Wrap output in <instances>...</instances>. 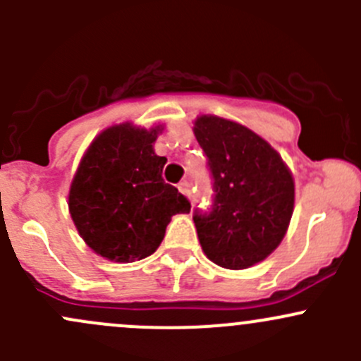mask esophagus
<instances>
[{
	"label": "esophagus",
	"mask_w": 361,
	"mask_h": 361,
	"mask_svg": "<svg viewBox=\"0 0 361 361\" xmlns=\"http://www.w3.org/2000/svg\"><path fill=\"white\" fill-rule=\"evenodd\" d=\"M178 188H180V192L185 195V197L192 199V190H190V183H188V181H181V183L178 185Z\"/></svg>",
	"instance_id": "obj_1"
}]
</instances>
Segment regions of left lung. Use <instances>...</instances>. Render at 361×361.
I'll use <instances>...</instances> for the list:
<instances>
[{
  "mask_svg": "<svg viewBox=\"0 0 361 361\" xmlns=\"http://www.w3.org/2000/svg\"><path fill=\"white\" fill-rule=\"evenodd\" d=\"M194 134L213 180L211 207L194 211L199 243L220 267L248 269L285 238L295 201L292 173L267 141L241 123L204 115Z\"/></svg>",
  "mask_w": 361,
  "mask_h": 361,
  "instance_id": "left-lung-1",
  "label": "left lung"
}]
</instances>
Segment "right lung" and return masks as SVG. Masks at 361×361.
I'll list each match as a JSON object with an SVG mask.
<instances>
[{
	"mask_svg": "<svg viewBox=\"0 0 361 361\" xmlns=\"http://www.w3.org/2000/svg\"><path fill=\"white\" fill-rule=\"evenodd\" d=\"M159 130L130 123L103 130L73 178V221L83 241L108 260L150 257L171 216L190 211L188 199L162 178L167 159L154 152Z\"/></svg>",
	"mask_w": 361,
	"mask_h": 361,
	"instance_id": "add662e5",
	"label": "right lung"
}]
</instances>
